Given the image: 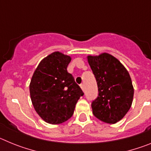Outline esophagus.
Here are the masks:
<instances>
[{"instance_id": "esophagus-1", "label": "esophagus", "mask_w": 151, "mask_h": 151, "mask_svg": "<svg viewBox=\"0 0 151 151\" xmlns=\"http://www.w3.org/2000/svg\"><path fill=\"white\" fill-rule=\"evenodd\" d=\"M80 87H81V88L83 91L85 90V85H84V84H81V85H80Z\"/></svg>"}]
</instances>
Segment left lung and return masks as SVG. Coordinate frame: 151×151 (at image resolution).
Instances as JSON below:
<instances>
[{
    "label": "left lung",
    "instance_id": "1",
    "mask_svg": "<svg viewBox=\"0 0 151 151\" xmlns=\"http://www.w3.org/2000/svg\"><path fill=\"white\" fill-rule=\"evenodd\" d=\"M88 61L98 88L97 98L91 103L93 114L102 122L116 123L132 104L134 88L130 76L116 58L106 53L88 56Z\"/></svg>",
    "mask_w": 151,
    "mask_h": 151
}]
</instances>
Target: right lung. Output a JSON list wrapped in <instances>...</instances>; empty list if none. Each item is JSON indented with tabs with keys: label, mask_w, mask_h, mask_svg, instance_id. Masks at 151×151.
<instances>
[{
	"label": "right lung",
	"mask_w": 151,
	"mask_h": 151,
	"mask_svg": "<svg viewBox=\"0 0 151 151\" xmlns=\"http://www.w3.org/2000/svg\"><path fill=\"white\" fill-rule=\"evenodd\" d=\"M71 57L54 52L40 62L29 85L31 100L42 119L60 124L71 118L84 93L67 72Z\"/></svg>",
	"instance_id": "obj_1"
}]
</instances>
